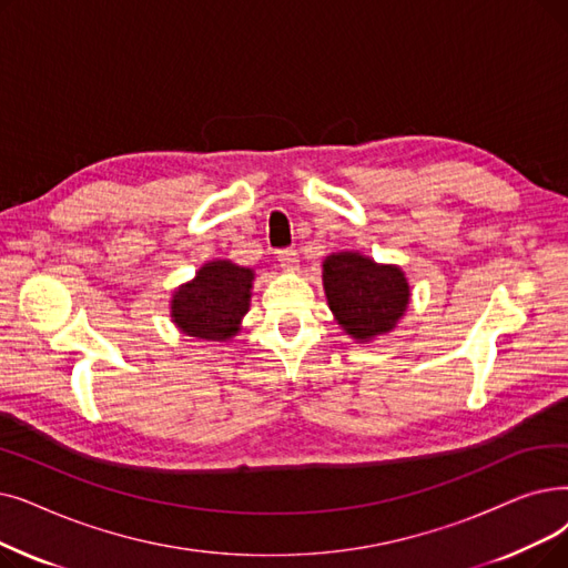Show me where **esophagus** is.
<instances>
[{
    "instance_id": "esophagus-1",
    "label": "esophagus",
    "mask_w": 568,
    "mask_h": 568,
    "mask_svg": "<svg viewBox=\"0 0 568 568\" xmlns=\"http://www.w3.org/2000/svg\"><path fill=\"white\" fill-rule=\"evenodd\" d=\"M278 255V264L285 268V271H297L300 266V260H297V251L292 248H283L276 253Z\"/></svg>"
}]
</instances>
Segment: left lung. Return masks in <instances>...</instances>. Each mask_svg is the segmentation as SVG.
Segmentation results:
<instances>
[{"instance_id":"obj_1","label":"left lung","mask_w":568,"mask_h":568,"mask_svg":"<svg viewBox=\"0 0 568 568\" xmlns=\"http://www.w3.org/2000/svg\"><path fill=\"white\" fill-rule=\"evenodd\" d=\"M323 285L343 332L362 343L397 327L410 300L399 266L376 264L351 251L334 253L323 262Z\"/></svg>"}]
</instances>
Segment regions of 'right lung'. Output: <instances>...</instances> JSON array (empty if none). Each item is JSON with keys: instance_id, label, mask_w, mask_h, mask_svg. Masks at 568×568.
Masks as SVG:
<instances>
[{"instance_id": "obj_1", "label": "right lung", "mask_w": 568, "mask_h": 568, "mask_svg": "<svg viewBox=\"0 0 568 568\" xmlns=\"http://www.w3.org/2000/svg\"><path fill=\"white\" fill-rule=\"evenodd\" d=\"M253 281V268L230 260L206 262L190 283L174 292L171 320L187 336L227 341L239 332L241 317L248 313Z\"/></svg>"}]
</instances>
